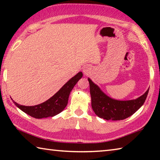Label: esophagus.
<instances>
[{"label": "esophagus", "mask_w": 160, "mask_h": 160, "mask_svg": "<svg viewBox=\"0 0 160 160\" xmlns=\"http://www.w3.org/2000/svg\"><path fill=\"white\" fill-rule=\"evenodd\" d=\"M91 71H92V68H91V67L89 66H85L82 68V72L85 75L90 74Z\"/></svg>", "instance_id": "esophagus-1"}]
</instances>
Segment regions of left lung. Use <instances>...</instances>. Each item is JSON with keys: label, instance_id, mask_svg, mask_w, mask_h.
Listing matches in <instances>:
<instances>
[{"label": "left lung", "instance_id": "8db88e82", "mask_svg": "<svg viewBox=\"0 0 160 160\" xmlns=\"http://www.w3.org/2000/svg\"><path fill=\"white\" fill-rule=\"evenodd\" d=\"M90 83L92 108L95 114L106 120H123L136 112L147 98L149 89L138 98L131 100H116L107 96L98 85L88 78Z\"/></svg>", "mask_w": 160, "mask_h": 160}]
</instances>
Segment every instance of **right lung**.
Instances as JSON below:
<instances>
[{
	"mask_svg": "<svg viewBox=\"0 0 160 160\" xmlns=\"http://www.w3.org/2000/svg\"><path fill=\"white\" fill-rule=\"evenodd\" d=\"M82 77V72H79L70 78L53 97L42 104L28 107L20 105L14 101L13 102L22 112L35 118L53 117L61 113L67 106L70 92Z\"/></svg>",
	"mask_w": 160,
	"mask_h": 160,
	"instance_id": "add662e5",
	"label": "right lung"
}]
</instances>
